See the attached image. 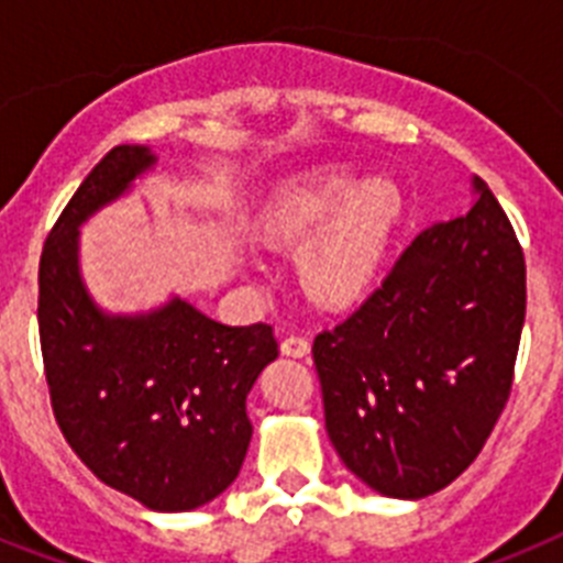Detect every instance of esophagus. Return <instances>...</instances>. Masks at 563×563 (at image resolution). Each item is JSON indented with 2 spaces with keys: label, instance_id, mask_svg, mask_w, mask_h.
<instances>
[{
  "label": "esophagus",
  "instance_id": "1",
  "mask_svg": "<svg viewBox=\"0 0 563 563\" xmlns=\"http://www.w3.org/2000/svg\"><path fill=\"white\" fill-rule=\"evenodd\" d=\"M282 352L290 357H307L310 355V341L305 335H287L282 341Z\"/></svg>",
  "mask_w": 563,
  "mask_h": 563
}]
</instances>
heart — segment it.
Here are the masks:
<instances>
[{
	"mask_svg": "<svg viewBox=\"0 0 563 563\" xmlns=\"http://www.w3.org/2000/svg\"><path fill=\"white\" fill-rule=\"evenodd\" d=\"M402 217V194L391 180H361L346 168H321L273 194L265 233L296 245L301 282L324 305L355 298L380 267Z\"/></svg>",
	"mask_w": 563,
	"mask_h": 563,
	"instance_id": "b5f03b06",
	"label": "heart"
}]
</instances>
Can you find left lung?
<instances>
[{"label": "left lung", "mask_w": 563, "mask_h": 563, "mask_svg": "<svg viewBox=\"0 0 563 563\" xmlns=\"http://www.w3.org/2000/svg\"><path fill=\"white\" fill-rule=\"evenodd\" d=\"M465 217L411 242L346 321L312 341L327 434L372 490L422 499L479 456L514 386L525 253L474 177Z\"/></svg>", "instance_id": "obj_1"}]
</instances>
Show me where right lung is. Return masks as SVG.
I'll list each match as a JSON object with an SVG mask.
<instances>
[{
  "mask_svg": "<svg viewBox=\"0 0 563 563\" xmlns=\"http://www.w3.org/2000/svg\"><path fill=\"white\" fill-rule=\"evenodd\" d=\"M154 166L114 146L87 174L44 242L38 338L58 429L103 485L148 510L208 505L251 445L247 391L278 357L271 324L225 327L183 298L146 316H109L78 273V228Z\"/></svg>",
  "mask_w": 563,
  "mask_h": 563,
  "instance_id": "1",
  "label": "right lung"
}]
</instances>
